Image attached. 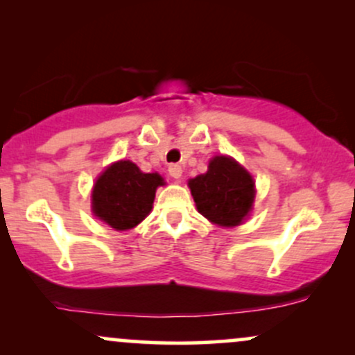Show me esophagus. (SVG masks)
Segmentation results:
<instances>
[{"label":"esophagus","mask_w":355,"mask_h":355,"mask_svg":"<svg viewBox=\"0 0 355 355\" xmlns=\"http://www.w3.org/2000/svg\"><path fill=\"white\" fill-rule=\"evenodd\" d=\"M168 173H170V177L180 178V177H182V166L177 165V164L170 165V166H168Z\"/></svg>","instance_id":"obj_1"}]
</instances>
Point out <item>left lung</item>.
Masks as SVG:
<instances>
[{
	"label": "left lung",
	"instance_id": "left-lung-1",
	"mask_svg": "<svg viewBox=\"0 0 355 355\" xmlns=\"http://www.w3.org/2000/svg\"><path fill=\"white\" fill-rule=\"evenodd\" d=\"M189 187L197 210L220 227L240 225L254 205V178L225 155L211 158L207 173L190 178Z\"/></svg>",
	"mask_w": 355,
	"mask_h": 355
}]
</instances>
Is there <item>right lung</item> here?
I'll return each instance as SVG.
<instances>
[{"label": "right lung", "mask_w": 355, "mask_h": 355, "mask_svg": "<svg viewBox=\"0 0 355 355\" xmlns=\"http://www.w3.org/2000/svg\"><path fill=\"white\" fill-rule=\"evenodd\" d=\"M158 173H144L130 160L107 166L92 191V210L115 230L137 227L152 211L155 191L164 185Z\"/></svg>", "instance_id": "1"}]
</instances>
